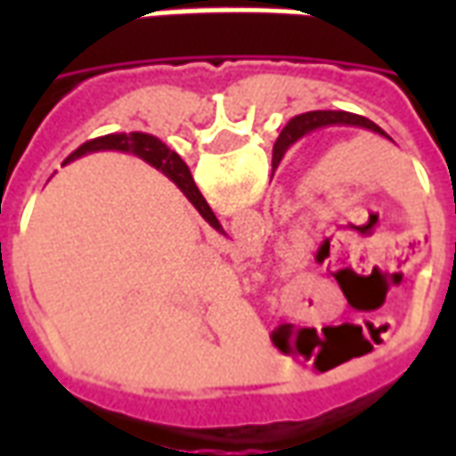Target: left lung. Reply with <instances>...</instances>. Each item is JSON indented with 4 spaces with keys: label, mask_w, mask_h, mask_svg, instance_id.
<instances>
[{
    "label": "left lung",
    "mask_w": 456,
    "mask_h": 456,
    "mask_svg": "<svg viewBox=\"0 0 456 456\" xmlns=\"http://www.w3.org/2000/svg\"><path fill=\"white\" fill-rule=\"evenodd\" d=\"M322 126H362V129H371L388 139V134H386L379 124H373V121H369L366 117H359V114L332 112V110H330V112H307L288 121L286 129L281 131L276 146H273V166L281 163V159L286 156V151L290 149L297 139H303L305 134H310V131L315 129H322Z\"/></svg>",
    "instance_id": "left-lung-1"
}]
</instances>
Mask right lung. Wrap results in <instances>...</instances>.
Masks as SVG:
<instances>
[{
  "label": "right lung",
  "mask_w": 456,
  "mask_h": 456,
  "mask_svg": "<svg viewBox=\"0 0 456 456\" xmlns=\"http://www.w3.org/2000/svg\"><path fill=\"white\" fill-rule=\"evenodd\" d=\"M94 151H126V153H134V156H139L146 163H151L153 168H159L160 173H166L175 185H178L183 192H185V198L195 205L202 219L208 222L209 227H215L217 232H222V224H219V219L215 217V212L209 209V205L202 198V192L195 185V180L190 175V168L183 163L175 151H170L166 143L156 136H151V134H141V131H131V134H107V136H97L93 141H85L80 149H75L65 163H70V160L80 159L85 153H94ZM63 163V166H65Z\"/></svg>",
  "instance_id": "add662e5"
}]
</instances>
